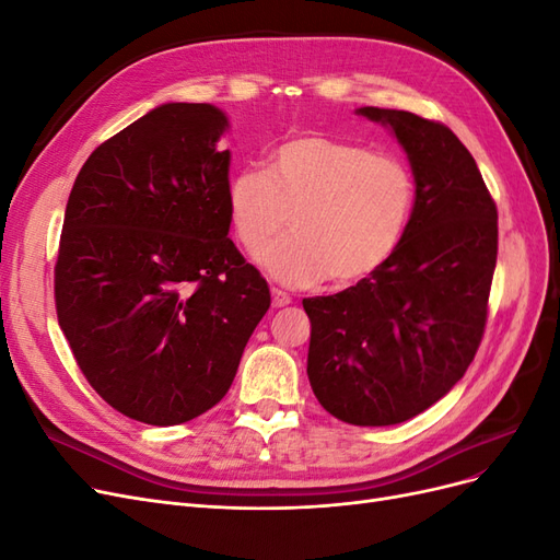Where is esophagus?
I'll return each instance as SVG.
<instances>
[{
  "label": "esophagus",
  "instance_id": "obj_1",
  "mask_svg": "<svg viewBox=\"0 0 560 560\" xmlns=\"http://www.w3.org/2000/svg\"><path fill=\"white\" fill-rule=\"evenodd\" d=\"M270 294H273V308H284V306H290L292 303V299H290V294L287 292H282V290H270Z\"/></svg>",
  "mask_w": 560,
  "mask_h": 560
}]
</instances>
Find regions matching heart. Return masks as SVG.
<instances>
[{"label": "heart", "instance_id": "1", "mask_svg": "<svg viewBox=\"0 0 560 560\" xmlns=\"http://www.w3.org/2000/svg\"><path fill=\"white\" fill-rule=\"evenodd\" d=\"M226 208L235 238L259 254L270 247L268 273L284 284L325 276L358 284L395 257L416 208V179L401 159L364 144L299 135L282 142L264 171L229 179Z\"/></svg>", "mask_w": 560, "mask_h": 560}]
</instances>
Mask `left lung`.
Instances as JSON below:
<instances>
[{
  "mask_svg": "<svg viewBox=\"0 0 560 560\" xmlns=\"http://www.w3.org/2000/svg\"><path fill=\"white\" fill-rule=\"evenodd\" d=\"M358 114L393 130L409 156L411 226L378 273L303 299V311L317 401L350 425L381 428L430 409L477 354L498 261V208L451 128L399 109Z\"/></svg>",
  "mask_w": 560,
  "mask_h": 560,
  "instance_id": "8db88e82",
  "label": "left lung"
}]
</instances>
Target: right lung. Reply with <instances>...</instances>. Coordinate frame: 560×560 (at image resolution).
<instances>
[{"instance_id": "right-lung-1", "label": "right lung", "mask_w": 560, "mask_h": 560, "mask_svg": "<svg viewBox=\"0 0 560 560\" xmlns=\"http://www.w3.org/2000/svg\"><path fill=\"white\" fill-rule=\"evenodd\" d=\"M226 128L206 103L151 109L93 151L67 200L60 329L95 393L147 425L222 401L270 306L229 238Z\"/></svg>"}]
</instances>
